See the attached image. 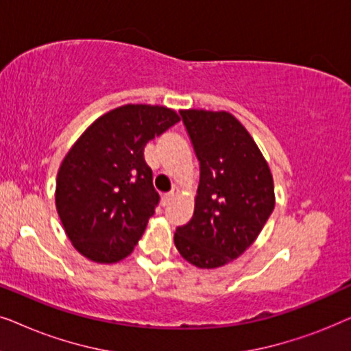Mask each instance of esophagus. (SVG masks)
I'll list each match as a JSON object with an SVG mask.
<instances>
[{"label": "esophagus", "instance_id": "34e87169", "mask_svg": "<svg viewBox=\"0 0 351 351\" xmlns=\"http://www.w3.org/2000/svg\"><path fill=\"white\" fill-rule=\"evenodd\" d=\"M177 195H179V189H177V186H174V189H172V190L169 191V193H167V195H165V196H162V201H161V203H162V206H167V204H169V203H171V201H172V199H174Z\"/></svg>", "mask_w": 351, "mask_h": 351}]
</instances>
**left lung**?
<instances>
[{"label":"left lung","mask_w":351,"mask_h":351,"mask_svg":"<svg viewBox=\"0 0 351 351\" xmlns=\"http://www.w3.org/2000/svg\"><path fill=\"white\" fill-rule=\"evenodd\" d=\"M199 161L195 213L174 243L186 262L217 268L256 241L275 209V186L251 134L227 112L182 110Z\"/></svg>","instance_id":"left-lung-1"}]
</instances>
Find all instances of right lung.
I'll list each match as a JSON object with an SVG mask.
<instances>
[{
  "mask_svg": "<svg viewBox=\"0 0 351 351\" xmlns=\"http://www.w3.org/2000/svg\"><path fill=\"white\" fill-rule=\"evenodd\" d=\"M180 118L160 105H123L90 124L62 161L56 208L76 251L123 261L142 238L160 195L143 148Z\"/></svg>",
  "mask_w": 351,
  "mask_h": 351,
  "instance_id": "1",
  "label": "right lung"
}]
</instances>
